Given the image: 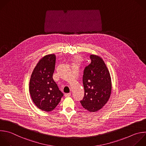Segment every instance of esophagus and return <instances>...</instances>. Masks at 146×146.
<instances>
[{
	"label": "esophagus",
	"instance_id": "esophagus-1",
	"mask_svg": "<svg viewBox=\"0 0 146 146\" xmlns=\"http://www.w3.org/2000/svg\"><path fill=\"white\" fill-rule=\"evenodd\" d=\"M70 95H71V93H65V97H66V98H68V97H69Z\"/></svg>",
	"mask_w": 146,
	"mask_h": 146
}]
</instances>
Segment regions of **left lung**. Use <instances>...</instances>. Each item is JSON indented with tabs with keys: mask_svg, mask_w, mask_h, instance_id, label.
<instances>
[{
	"mask_svg": "<svg viewBox=\"0 0 146 146\" xmlns=\"http://www.w3.org/2000/svg\"><path fill=\"white\" fill-rule=\"evenodd\" d=\"M90 58V63L84 70L82 82L85 93L80 103L87 111L96 112L108 101L112 83L110 72L103 59L93 54Z\"/></svg>",
	"mask_w": 146,
	"mask_h": 146,
	"instance_id": "left-lung-1",
	"label": "left lung"
}]
</instances>
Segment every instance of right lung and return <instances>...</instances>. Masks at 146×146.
<instances>
[{"label":"right lung","mask_w":146,"mask_h":146,"mask_svg":"<svg viewBox=\"0 0 146 146\" xmlns=\"http://www.w3.org/2000/svg\"><path fill=\"white\" fill-rule=\"evenodd\" d=\"M56 57L48 54L35 67L30 80L29 90L33 102L40 110L50 112L60 102L64 94L53 78Z\"/></svg>","instance_id":"right-lung-1"}]
</instances>
